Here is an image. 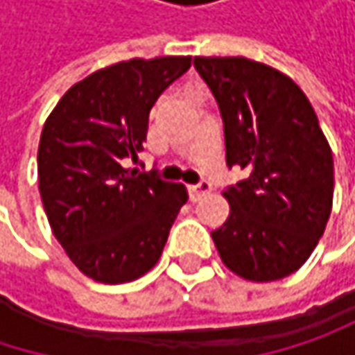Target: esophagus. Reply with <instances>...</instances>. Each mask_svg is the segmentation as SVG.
<instances>
[{
	"instance_id": "1",
	"label": "esophagus",
	"mask_w": 355,
	"mask_h": 355,
	"mask_svg": "<svg viewBox=\"0 0 355 355\" xmlns=\"http://www.w3.org/2000/svg\"><path fill=\"white\" fill-rule=\"evenodd\" d=\"M211 191V184L209 182H199V184H191L189 187V197H191V201H199L203 195H207Z\"/></svg>"
}]
</instances>
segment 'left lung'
<instances>
[{
    "instance_id": "left-lung-1",
    "label": "left lung",
    "mask_w": 355,
    "mask_h": 355,
    "mask_svg": "<svg viewBox=\"0 0 355 355\" xmlns=\"http://www.w3.org/2000/svg\"><path fill=\"white\" fill-rule=\"evenodd\" d=\"M224 119L226 162L247 177L222 195L226 222L211 232L222 263L267 284L298 271L333 207V154L317 112L279 69L247 57H195Z\"/></svg>"
}]
</instances>
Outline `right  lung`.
Returning <instances> with one entry per match:
<instances>
[{
	"label": "right lung",
	"instance_id": "obj_1",
	"mask_svg": "<svg viewBox=\"0 0 355 355\" xmlns=\"http://www.w3.org/2000/svg\"><path fill=\"white\" fill-rule=\"evenodd\" d=\"M191 57L129 59L73 84L44 121L38 191L71 263L101 284H125L160 259L187 189L125 168L137 160L150 108Z\"/></svg>",
	"mask_w": 355,
	"mask_h": 355
}]
</instances>
